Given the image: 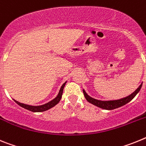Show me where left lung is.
<instances>
[{"label": "left lung", "instance_id": "left-lung-1", "mask_svg": "<svg viewBox=\"0 0 146 146\" xmlns=\"http://www.w3.org/2000/svg\"><path fill=\"white\" fill-rule=\"evenodd\" d=\"M142 85H143V82H142L141 84L140 85V86L132 94H131L129 96H126V97L116 99V100H109V101H102V100H98V99H94V98L91 97L89 95H88L87 93L86 92L84 89L82 90V91H83V94H84L85 98H86V100L88 102L91 103V104L95 105V106L102 108V109L111 110L116 109V108H120V107L123 106V105H125V104H127L128 102H129L130 101H131L137 94H138L139 91H140Z\"/></svg>", "mask_w": 146, "mask_h": 146}]
</instances>
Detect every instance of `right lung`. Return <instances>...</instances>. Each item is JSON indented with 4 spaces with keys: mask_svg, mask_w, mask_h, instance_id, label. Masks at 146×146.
Returning a JSON list of instances; mask_svg holds the SVG:
<instances>
[{
    "mask_svg": "<svg viewBox=\"0 0 146 146\" xmlns=\"http://www.w3.org/2000/svg\"><path fill=\"white\" fill-rule=\"evenodd\" d=\"M66 83V81L64 82V84L62 85V86L60 88V91H59L58 94L57 96H56L55 99H53L52 100L50 101L49 102L46 103V104H42V105L33 106V105H29V104H23V103H20L19 102L16 101L15 99H13V100H14V101H15L18 105H20V107L25 108V109L28 110H30V111L34 112V113H40V112L46 111V110H47L53 108L54 106H55V105H56L59 102H60V100L61 99L62 94H63V91H64V88Z\"/></svg>",
    "mask_w": 146,
    "mask_h": 146,
    "instance_id": "add662e5",
    "label": "right lung"
}]
</instances>
